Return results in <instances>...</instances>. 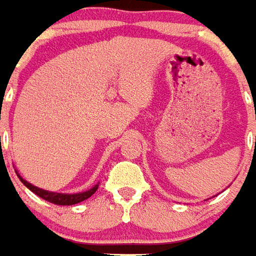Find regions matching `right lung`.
<instances>
[{
	"mask_svg": "<svg viewBox=\"0 0 256 256\" xmlns=\"http://www.w3.org/2000/svg\"><path fill=\"white\" fill-rule=\"evenodd\" d=\"M18 174V177L22 182L24 184L27 188L30 189L31 192L36 193V196H40L44 200H46L49 203L53 204H58V206H71V204H76L80 203V202H84L86 198H89L93 193L97 190L98 188V184H96L93 188L88 189V190H84V192H79V193H58V192H50V190H45V189H41L36 186V185H32V184L27 182L24 178L20 176L19 172H16Z\"/></svg>",
	"mask_w": 256,
	"mask_h": 256,
	"instance_id": "1",
	"label": "right lung"
}]
</instances>
